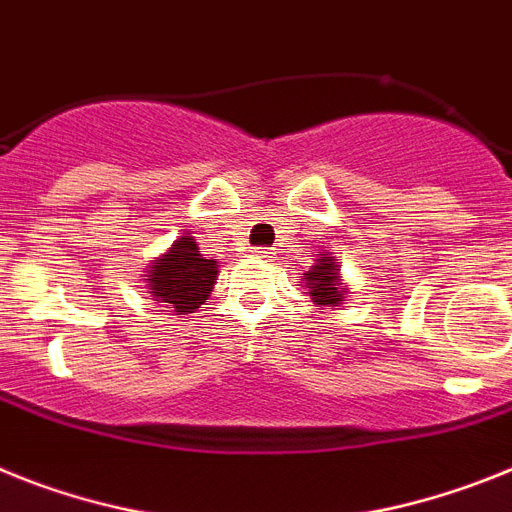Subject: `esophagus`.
Wrapping results in <instances>:
<instances>
[{
  "mask_svg": "<svg viewBox=\"0 0 512 512\" xmlns=\"http://www.w3.org/2000/svg\"><path fill=\"white\" fill-rule=\"evenodd\" d=\"M256 259H274V248H253Z\"/></svg>",
  "mask_w": 512,
  "mask_h": 512,
  "instance_id": "obj_1",
  "label": "esophagus"
}]
</instances>
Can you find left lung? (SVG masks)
<instances>
[{"label":"left lung","instance_id":"8db88e82","mask_svg":"<svg viewBox=\"0 0 512 512\" xmlns=\"http://www.w3.org/2000/svg\"><path fill=\"white\" fill-rule=\"evenodd\" d=\"M321 264L313 266L308 274H305V282L310 285V298L316 305H336L342 300L344 287L339 285V277H336V266L331 256H321Z\"/></svg>","mask_w":512,"mask_h":512}]
</instances>
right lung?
Segmentation results:
<instances>
[{"label":"right lung","instance_id":"obj_1","mask_svg":"<svg viewBox=\"0 0 512 512\" xmlns=\"http://www.w3.org/2000/svg\"><path fill=\"white\" fill-rule=\"evenodd\" d=\"M217 261L202 259L191 235H183L173 243L163 259L150 266V290L157 303H165L170 313L186 316L194 313L214 287Z\"/></svg>","mask_w":512,"mask_h":512}]
</instances>
